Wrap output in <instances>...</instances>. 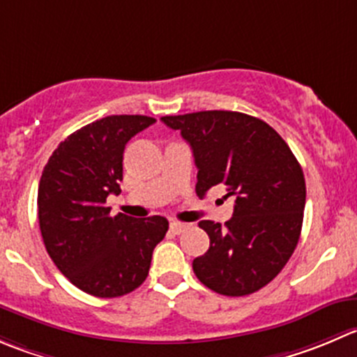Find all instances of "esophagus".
Here are the masks:
<instances>
[{
    "label": "esophagus",
    "instance_id": "34e87169",
    "mask_svg": "<svg viewBox=\"0 0 357 357\" xmlns=\"http://www.w3.org/2000/svg\"><path fill=\"white\" fill-rule=\"evenodd\" d=\"M171 231H174V234H181L183 230H185V228H188V225L186 223H179V221H172L171 223Z\"/></svg>",
    "mask_w": 357,
    "mask_h": 357
}]
</instances>
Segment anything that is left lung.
<instances>
[{"label":"left lung","instance_id":"1","mask_svg":"<svg viewBox=\"0 0 357 357\" xmlns=\"http://www.w3.org/2000/svg\"><path fill=\"white\" fill-rule=\"evenodd\" d=\"M192 146L195 192L223 185L234 197V216L204 220L209 249L193 259L197 279L225 296H244L266 286L291 258L303 223L305 178L286 141L268 123L238 112H197L162 116Z\"/></svg>","mask_w":357,"mask_h":357}]
</instances>
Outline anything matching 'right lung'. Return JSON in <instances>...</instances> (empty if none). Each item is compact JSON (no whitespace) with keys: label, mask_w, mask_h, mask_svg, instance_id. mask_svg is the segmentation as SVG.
Returning a JSON list of instances; mask_svg holds the SVG:
<instances>
[{"label":"right lung","mask_w":357,"mask_h":357,"mask_svg":"<svg viewBox=\"0 0 357 357\" xmlns=\"http://www.w3.org/2000/svg\"><path fill=\"white\" fill-rule=\"evenodd\" d=\"M155 123L144 115H112L66 137L48 158L38 186V220L52 261L78 289L115 298L139 288L153 249L169 228L164 216H109L120 193L123 150Z\"/></svg>","instance_id":"1"}]
</instances>
